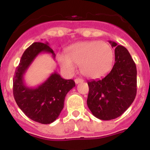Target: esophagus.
I'll return each mask as SVG.
<instances>
[{
  "label": "esophagus",
  "instance_id": "1",
  "mask_svg": "<svg viewBox=\"0 0 150 150\" xmlns=\"http://www.w3.org/2000/svg\"><path fill=\"white\" fill-rule=\"evenodd\" d=\"M75 83L76 84H78V83H83V79H80V78H76V79H75Z\"/></svg>",
  "mask_w": 150,
  "mask_h": 150
}]
</instances>
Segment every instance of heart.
Masks as SVG:
<instances>
[{
	"label": "heart",
	"instance_id": "obj_1",
	"mask_svg": "<svg viewBox=\"0 0 150 150\" xmlns=\"http://www.w3.org/2000/svg\"><path fill=\"white\" fill-rule=\"evenodd\" d=\"M58 62L62 70L72 73L75 65L80 66L85 76L91 78L102 76L110 69L113 51L104 41H83L71 45L67 49V55L59 53Z\"/></svg>",
	"mask_w": 150,
	"mask_h": 150
}]
</instances>
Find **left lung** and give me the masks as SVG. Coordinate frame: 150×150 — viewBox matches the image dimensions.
I'll list each match as a JSON object with an SVG mask.
<instances>
[{"mask_svg": "<svg viewBox=\"0 0 150 150\" xmlns=\"http://www.w3.org/2000/svg\"><path fill=\"white\" fill-rule=\"evenodd\" d=\"M115 46V64L104 77L88 81L87 105L96 118L114 120L121 116L133 103L137 94V68L126 48Z\"/></svg>", "mask_w": 150, "mask_h": 150, "instance_id": "8db88e82", "label": "left lung"}]
</instances>
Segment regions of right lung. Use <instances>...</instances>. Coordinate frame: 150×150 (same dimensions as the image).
<instances>
[{
    "mask_svg": "<svg viewBox=\"0 0 150 150\" xmlns=\"http://www.w3.org/2000/svg\"><path fill=\"white\" fill-rule=\"evenodd\" d=\"M42 52L55 54L48 43L36 42L24 52L13 76V96L22 112L33 121L50 124L59 117L64 107L66 95L75 86L73 79H64L56 72L36 88L27 86L24 74L36 57Z\"/></svg>",
    "mask_w": 150,
    "mask_h": 150,
    "instance_id": "add662e5",
    "label": "right lung"
}]
</instances>
